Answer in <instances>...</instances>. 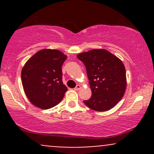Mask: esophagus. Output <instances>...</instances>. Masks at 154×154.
I'll return each instance as SVG.
<instances>
[{
  "label": "esophagus",
  "instance_id": "obj_1",
  "mask_svg": "<svg viewBox=\"0 0 154 154\" xmlns=\"http://www.w3.org/2000/svg\"><path fill=\"white\" fill-rule=\"evenodd\" d=\"M81 88V86L79 85H77V86L75 88V91H78V90H79Z\"/></svg>",
  "mask_w": 154,
  "mask_h": 154
}]
</instances>
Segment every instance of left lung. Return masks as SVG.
<instances>
[{
  "label": "left lung",
  "instance_id": "8db88e82",
  "mask_svg": "<svg viewBox=\"0 0 154 154\" xmlns=\"http://www.w3.org/2000/svg\"><path fill=\"white\" fill-rule=\"evenodd\" d=\"M77 56L85 66L92 91L91 98L83 100L84 103L97 111L110 110L122 99L126 90L122 61L104 49H93Z\"/></svg>",
  "mask_w": 154,
  "mask_h": 154
}]
</instances>
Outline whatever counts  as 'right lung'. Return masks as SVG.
Segmentation results:
<instances>
[{
  "instance_id": "1",
  "label": "right lung",
  "mask_w": 154,
  "mask_h": 154,
  "mask_svg": "<svg viewBox=\"0 0 154 154\" xmlns=\"http://www.w3.org/2000/svg\"><path fill=\"white\" fill-rule=\"evenodd\" d=\"M66 59L60 51L43 49L26 62L21 75L22 85L35 106L48 109L63 99L67 88L62 82L61 66Z\"/></svg>"
}]
</instances>
